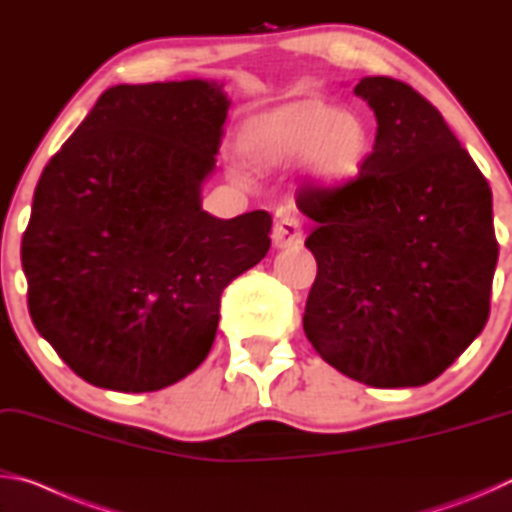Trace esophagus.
Listing matches in <instances>:
<instances>
[{"mask_svg":"<svg viewBox=\"0 0 512 512\" xmlns=\"http://www.w3.org/2000/svg\"><path fill=\"white\" fill-rule=\"evenodd\" d=\"M275 248H298L302 244V223L296 216H282L273 228Z\"/></svg>","mask_w":512,"mask_h":512,"instance_id":"34e87169","label":"esophagus"}]
</instances>
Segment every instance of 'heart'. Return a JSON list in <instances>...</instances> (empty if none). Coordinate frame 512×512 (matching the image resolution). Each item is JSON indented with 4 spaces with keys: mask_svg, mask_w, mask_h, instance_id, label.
<instances>
[{
    "mask_svg": "<svg viewBox=\"0 0 512 512\" xmlns=\"http://www.w3.org/2000/svg\"><path fill=\"white\" fill-rule=\"evenodd\" d=\"M239 149L257 167L300 160L318 187H341L359 176L372 151L370 124L357 110L314 94L257 110L239 128Z\"/></svg>",
    "mask_w": 512,
    "mask_h": 512,
    "instance_id": "b5f03b06",
    "label": "heart"
}]
</instances>
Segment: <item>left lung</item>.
Listing matches in <instances>:
<instances>
[{
    "label": "left lung",
    "mask_w": 512,
    "mask_h": 512,
    "mask_svg": "<svg viewBox=\"0 0 512 512\" xmlns=\"http://www.w3.org/2000/svg\"><path fill=\"white\" fill-rule=\"evenodd\" d=\"M354 94L377 119L359 176L305 189V246L318 275L302 327L345 377L424 386L485 327L499 246L492 192L445 119L411 85L366 76Z\"/></svg>",
    "instance_id": "obj_1"
}]
</instances>
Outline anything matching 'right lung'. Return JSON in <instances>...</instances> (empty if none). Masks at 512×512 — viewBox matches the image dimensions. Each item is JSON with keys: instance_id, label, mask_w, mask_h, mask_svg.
<instances>
[{"instance_id": "obj_1", "label": "right lung", "mask_w": 512, "mask_h": 512, "mask_svg": "<svg viewBox=\"0 0 512 512\" xmlns=\"http://www.w3.org/2000/svg\"><path fill=\"white\" fill-rule=\"evenodd\" d=\"M230 97L189 79L115 85L49 160L22 239L29 314L76 375L149 393L212 350L223 289L271 248V214L216 219Z\"/></svg>"}]
</instances>
